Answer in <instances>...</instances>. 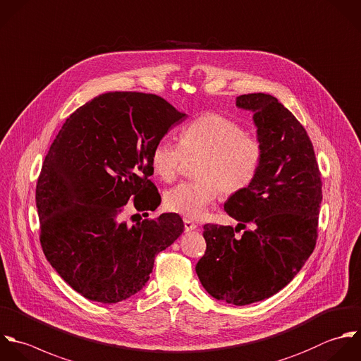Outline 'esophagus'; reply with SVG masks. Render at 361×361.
Wrapping results in <instances>:
<instances>
[{"label":"esophagus","mask_w":361,"mask_h":361,"mask_svg":"<svg viewBox=\"0 0 361 361\" xmlns=\"http://www.w3.org/2000/svg\"><path fill=\"white\" fill-rule=\"evenodd\" d=\"M198 228V225L195 222H192L191 219L188 218H184V229L185 232H190V231H195Z\"/></svg>","instance_id":"1"}]
</instances>
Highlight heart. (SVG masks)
Returning <instances> with one entry per match:
<instances>
[{
  "label": "heart",
  "instance_id": "obj_1",
  "mask_svg": "<svg viewBox=\"0 0 361 361\" xmlns=\"http://www.w3.org/2000/svg\"><path fill=\"white\" fill-rule=\"evenodd\" d=\"M195 164V181L181 183L164 195L169 211L197 219L224 192L235 195L247 190L257 178L264 161L263 142L246 132L232 118L221 114H204L180 132V145L159 140L150 156L153 173L171 183L187 160Z\"/></svg>",
  "mask_w": 361,
  "mask_h": 361
}]
</instances>
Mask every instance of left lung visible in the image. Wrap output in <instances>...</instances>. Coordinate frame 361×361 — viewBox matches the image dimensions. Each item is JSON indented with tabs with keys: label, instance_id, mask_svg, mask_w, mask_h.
<instances>
[{
	"label": "left lung",
	"instance_id": "obj_1",
	"mask_svg": "<svg viewBox=\"0 0 361 361\" xmlns=\"http://www.w3.org/2000/svg\"><path fill=\"white\" fill-rule=\"evenodd\" d=\"M236 105L255 112L264 161L256 181L225 204L240 224L204 225L207 250L195 271L209 295L242 307L277 294L312 255L322 180L305 128L276 97L245 94Z\"/></svg>",
	"mask_w": 361,
	"mask_h": 361
}]
</instances>
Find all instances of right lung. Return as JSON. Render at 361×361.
Masks as SVG:
<instances>
[{"instance_id":"right-lung-1","label":"right lung","mask_w":361,"mask_h":361,"mask_svg":"<svg viewBox=\"0 0 361 361\" xmlns=\"http://www.w3.org/2000/svg\"><path fill=\"white\" fill-rule=\"evenodd\" d=\"M185 114L156 94H101L66 119L36 184L40 246L59 276L90 301L116 304L147 283L154 257L184 231L177 214L122 221L128 201L153 211L154 145ZM149 215V214H147Z\"/></svg>"}]
</instances>
